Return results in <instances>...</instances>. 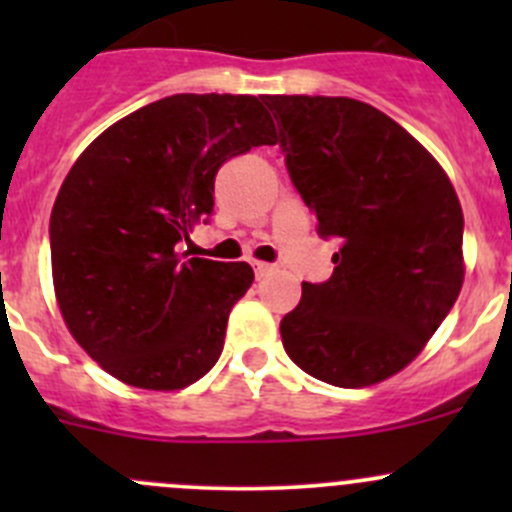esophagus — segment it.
<instances>
[{"instance_id":"1","label":"esophagus","mask_w":512,"mask_h":512,"mask_svg":"<svg viewBox=\"0 0 512 512\" xmlns=\"http://www.w3.org/2000/svg\"><path fill=\"white\" fill-rule=\"evenodd\" d=\"M255 275L257 277H267L270 272H275V265H270V262H255Z\"/></svg>"}]
</instances>
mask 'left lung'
<instances>
[{
	"instance_id": "left-lung-1",
	"label": "left lung",
	"mask_w": 512,
	"mask_h": 512,
	"mask_svg": "<svg viewBox=\"0 0 512 512\" xmlns=\"http://www.w3.org/2000/svg\"><path fill=\"white\" fill-rule=\"evenodd\" d=\"M289 178L339 237L334 272L302 282L280 322L289 359L319 381L361 389L423 352L463 287V210L438 160L369 103L265 96Z\"/></svg>"
}]
</instances>
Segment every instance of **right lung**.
Masks as SVG:
<instances>
[{"label":"right lung","mask_w":512,"mask_h":512,"mask_svg":"<svg viewBox=\"0 0 512 512\" xmlns=\"http://www.w3.org/2000/svg\"><path fill=\"white\" fill-rule=\"evenodd\" d=\"M277 131L257 96L175 94L128 113L71 165L51 210V275L71 337L128 386L185 389L223 354L255 272L175 252L213 213L215 173Z\"/></svg>","instance_id":"right-lung-1"}]
</instances>
